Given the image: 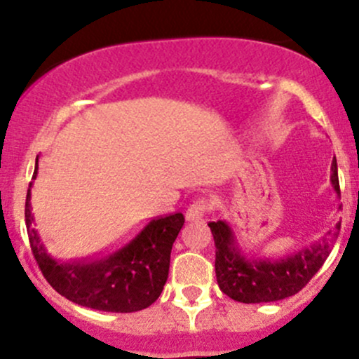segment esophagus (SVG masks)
I'll return each mask as SVG.
<instances>
[{
  "label": "esophagus",
  "instance_id": "1",
  "mask_svg": "<svg viewBox=\"0 0 359 359\" xmlns=\"http://www.w3.org/2000/svg\"><path fill=\"white\" fill-rule=\"evenodd\" d=\"M206 210H208V201H206L205 198H198V200H194L189 206H187L186 219L187 220H200L201 217L206 213Z\"/></svg>",
  "mask_w": 359,
  "mask_h": 359
}]
</instances>
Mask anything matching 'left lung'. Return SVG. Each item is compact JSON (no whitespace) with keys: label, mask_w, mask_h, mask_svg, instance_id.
Returning <instances> with one entry per match:
<instances>
[{"label":"left lung","mask_w":359,"mask_h":359,"mask_svg":"<svg viewBox=\"0 0 359 359\" xmlns=\"http://www.w3.org/2000/svg\"><path fill=\"white\" fill-rule=\"evenodd\" d=\"M332 186L340 194L337 159L332 161ZM215 241V276L219 288L243 304L274 302L295 295L309 283L330 255L339 236L340 222L327 231L320 243L283 259H247L224 220L208 224Z\"/></svg>","instance_id":"8db88e82"}]
</instances>
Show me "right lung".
<instances>
[{"label": "right lung", "instance_id": "add662e5", "mask_svg": "<svg viewBox=\"0 0 359 359\" xmlns=\"http://www.w3.org/2000/svg\"><path fill=\"white\" fill-rule=\"evenodd\" d=\"M36 172L38 163L34 179ZM25 226L43 276L60 295L90 309L135 313L161 295L168 278L170 253L184 226V215L179 212L153 219L132 240L106 255L86 260L57 259L46 248L32 215L31 189L25 198Z\"/></svg>", "mask_w": 359, "mask_h": 359}]
</instances>
